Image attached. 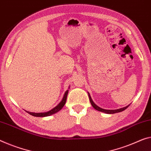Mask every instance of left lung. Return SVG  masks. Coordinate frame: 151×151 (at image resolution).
Instances as JSON below:
<instances>
[{
    "mask_svg": "<svg viewBox=\"0 0 151 151\" xmlns=\"http://www.w3.org/2000/svg\"><path fill=\"white\" fill-rule=\"evenodd\" d=\"M88 96H89V99H90V103H91L92 106H93V107L95 109L99 111H101V112H103L105 113H107V114H113V113H119V112H122V111H124L125 109H126L128 107L129 105H127L126 106H125V107H123V108H120V109H115V110H108V109H102L101 107H99V106H97L96 104H95L93 101H92V99L91 98V96H90V94L88 92Z\"/></svg>",
    "mask_w": 151,
    "mask_h": 151,
    "instance_id": "left-lung-1",
    "label": "left lung"
}]
</instances>
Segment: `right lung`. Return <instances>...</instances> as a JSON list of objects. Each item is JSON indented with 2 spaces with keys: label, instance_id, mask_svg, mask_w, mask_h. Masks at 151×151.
<instances>
[{
  "label": "right lung",
  "instance_id": "1",
  "mask_svg": "<svg viewBox=\"0 0 151 151\" xmlns=\"http://www.w3.org/2000/svg\"><path fill=\"white\" fill-rule=\"evenodd\" d=\"M68 92H69V90H66V92H65L64 96H63V97L61 101L60 102V103L58 104L56 106H55V107L52 109L51 110L48 111H47V112L33 113V112H29V111H26L27 113H28L29 114H30L31 115L34 116V117H47V116L52 115L53 114H55V113L59 112V111L61 109H62V108L63 107L65 104V103H66L67 96H68Z\"/></svg>",
  "mask_w": 151,
  "mask_h": 151
}]
</instances>
